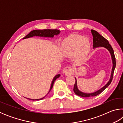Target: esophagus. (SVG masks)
<instances>
[{
  "label": "esophagus",
  "instance_id": "esophagus-1",
  "mask_svg": "<svg viewBox=\"0 0 123 123\" xmlns=\"http://www.w3.org/2000/svg\"><path fill=\"white\" fill-rule=\"evenodd\" d=\"M63 72L66 74V75L68 76L73 74V69L70 67H66L63 69Z\"/></svg>",
  "mask_w": 123,
  "mask_h": 123
}]
</instances>
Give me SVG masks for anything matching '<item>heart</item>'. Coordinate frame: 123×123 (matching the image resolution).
<instances>
[{"instance_id":"b5f03b06","label":"heart","mask_w":123,"mask_h":123,"mask_svg":"<svg viewBox=\"0 0 123 123\" xmlns=\"http://www.w3.org/2000/svg\"><path fill=\"white\" fill-rule=\"evenodd\" d=\"M63 54L67 57L75 55L77 60H82L88 55L91 49V43L87 37L73 34L62 41Z\"/></svg>"}]
</instances>
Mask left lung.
Here are the masks:
<instances>
[{"instance_id": "1", "label": "left lung", "mask_w": 123, "mask_h": 123, "mask_svg": "<svg viewBox=\"0 0 123 123\" xmlns=\"http://www.w3.org/2000/svg\"><path fill=\"white\" fill-rule=\"evenodd\" d=\"M91 32L93 37V48L95 49L99 47H103V48H106L107 50H108V51L110 52V54H111L113 66H112V68L111 76H110V79L109 81L107 82V84H106L104 87H102V88H101L100 89H99V90L97 91L96 92H94L91 93H84V92H82L81 91H80L78 88L76 79V78H75V83L74 84V89H73L74 93H75V94L78 95V96L85 97V98L96 96V95L100 94L102 92H103L108 86H109L110 84L111 83L112 79H113V75L114 69H115L116 64V58L114 54L113 49L112 48L111 45L109 44V41H108L106 39L104 38L103 36H102L101 35H100L98 32L96 31H95L94 30H91Z\"/></svg>"}]
</instances>
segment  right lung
I'll use <instances>...</instances> for the list:
<instances>
[{
    "mask_svg": "<svg viewBox=\"0 0 123 123\" xmlns=\"http://www.w3.org/2000/svg\"><path fill=\"white\" fill-rule=\"evenodd\" d=\"M60 33V31L59 30H51V29H44V30H32L31 31L29 34H28L26 36L24 37L23 39H25V38H30V37H32L34 36H38V37H49V38H53L54 36L56 35H59ZM60 76V74H57L56 75H55V77H54L53 81H52L51 84V86H50V88L49 91L48 93V94L50 92V91H51V89H52L53 87V85L54 83L55 82V81L56 80V79L58 78H59ZM47 95H45V97L47 96ZM45 97L42 98L41 99H29V98H26L28 99L29 100H40L43 99Z\"/></svg>",
    "mask_w": 123,
    "mask_h": 123,
    "instance_id": "obj_1",
    "label": "right lung"
}]
</instances>
